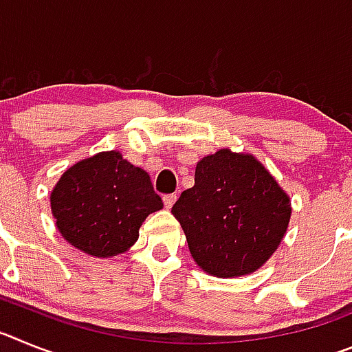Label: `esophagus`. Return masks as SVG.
<instances>
[{"mask_svg": "<svg viewBox=\"0 0 352 352\" xmlns=\"http://www.w3.org/2000/svg\"><path fill=\"white\" fill-rule=\"evenodd\" d=\"M164 204H166V208L167 210H170V208H173V204L176 203V194H167V195H164Z\"/></svg>", "mask_w": 352, "mask_h": 352, "instance_id": "1", "label": "esophagus"}]
</instances>
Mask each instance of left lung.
Instances as JSON below:
<instances>
[{
    "instance_id": "8db88e82",
    "label": "left lung",
    "mask_w": 352,
    "mask_h": 352,
    "mask_svg": "<svg viewBox=\"0 0 352 352\" xmlns=\"http://www.w3.org/2000/svg\"><path fill=\"white\" fill-rule=\"evenodd\" d=\"M195 263L220 278L256 272L278 248L291 201L256 157L219 149L173 206Z\"/></svg>"
}]
</instances>
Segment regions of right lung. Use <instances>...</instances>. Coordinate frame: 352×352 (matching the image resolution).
<instances>
[{"mask_svg": "<svg viewBox=\"0 0 352 352\" xmlns=\"http://www.w3.org/2000/svg\"><path fill=\"white\" fill-rule=\"evenodd\" d=\"M162 206L149 174L120 151H102L77 162L51 192L58 231L68 243L95 257L129 250L146 217Z\"/></svg>", "mask_w": 352, "mask_h": 352, "instance_id": "1", "label": "right lung"}]
</instances>
